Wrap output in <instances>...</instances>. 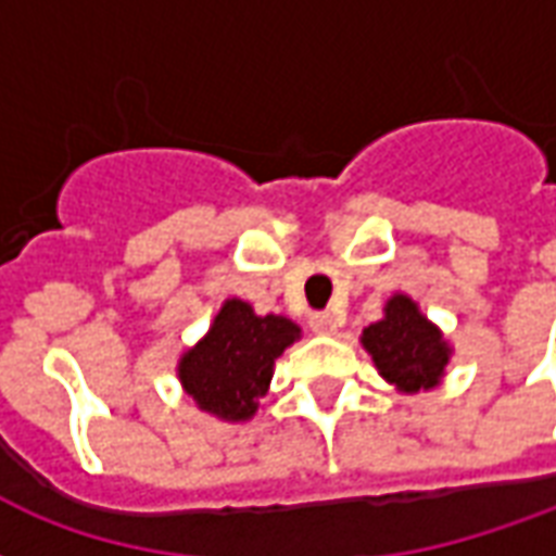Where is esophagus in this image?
Returning <instances> with one entry per match:
<instances>
[{
	"label": "esophagus",
	"mask_w": 556,
	"mask_h": 556,
	"mask_svg": "<svg viewBox=\"0 0 556 556\" xmlns=\"http://www.w3.org/2000/svg\"><path fill=\"white\" fill-rule=\"evenodd\" d=\"M311 328L317 334H334L338 331V319H334V314H328V311H317V314H311Z\"/></svg>",
	"instance_id": "obj_1"
}]
</instances>
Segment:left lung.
Here are the masks:
<instances>
[{"instance_id": "obj_1", "label": "left lung", "mask_w": 556, "mask_h": 556, "mask_svg": "<svg viewBox=\"0 0 556 556\" xmlns=\"http://www.w3.org/2000/svg\"><path fill=\"white\" fill-rule=\"evenodd\" d=\"M364 350L376 370L403 394L429 391L441 382L450 362L447 340L408 295L396 293L384 305V317L362 331Z\"/></svg>"}]
</instances>
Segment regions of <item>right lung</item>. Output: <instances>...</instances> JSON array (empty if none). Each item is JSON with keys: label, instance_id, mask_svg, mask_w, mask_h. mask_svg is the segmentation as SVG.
<instances>
[{"label": "right lung", "instance_id": "right-lung-1", "mask_svg": "<svg viewBox=\"0 0 556 556\" xmlns=\"http://www.w3.org/2000/svg\"><path fill=\"white\" fill-rule=\"evenodd\" d=\"M299 334L293 319L257 317L249 302L228 299L204 338L184 352L177 376L201 412L233 424L249 420L269 391L275 358Z\"/></svg>", "mask_w": 556, "mask_h": 556}]
</instances>
